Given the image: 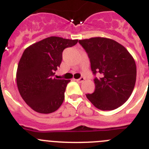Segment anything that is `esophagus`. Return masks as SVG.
<instances>
[{"mask_svg":"<svg viewBox=\"0 0 149 149\" xmlns=\"http://www.w3.org/2000/svg\"><path fill=\"white\" fill-rule=\"evenodd\" d=\"M84 80H85V78H84V77H81V78L77 79V80H76V81H77V83H79V84H81V83L84 82Z\"/></svg>","mask_w":149,"mask_h":149,"instance_id":"1","label":"esophagus"}]
</instances>
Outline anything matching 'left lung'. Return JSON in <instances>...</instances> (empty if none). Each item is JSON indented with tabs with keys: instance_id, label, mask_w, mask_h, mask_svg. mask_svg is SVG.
I'll return each instance as SVG.
<instances>
[{
	"instance_id": "1",
	"label": "left lung",
	"mask_w": 149,
	"mask_h": 149,
	"mask_svg": "<svg viewBox=\"0 0 149 149\" xmlns=\"http://www.w3.org/2000/svg\"><path fill=\"white\" fill-rule=\"evenodd\" d=\"M87 53L95 77L94 93L86 98L101 110H113L122 106L134 90L136 78V63L123 45L113 39L95 37L79 40Z\"/></svg>"
}]
</instances>
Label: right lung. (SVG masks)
<instances>
[{
	"label": "right lung",
	"instance_id": "right-lung-1",
	"mask_svg": "<svg viewBox=\"0 0 149 149\" xmlns=\"http://www.w3.org/2000/svg\"><path fill=\"white\" fill-rule=\"evenodd\" d=\"M77 43V39L51 36L24 50L17 69V86L24 101L36 112L51 113L63 104L70 81L54 76L63 60V50Z\"/></svg>",
	"mask_w": 149,
	"mask_h": 149
}]
</instances>
